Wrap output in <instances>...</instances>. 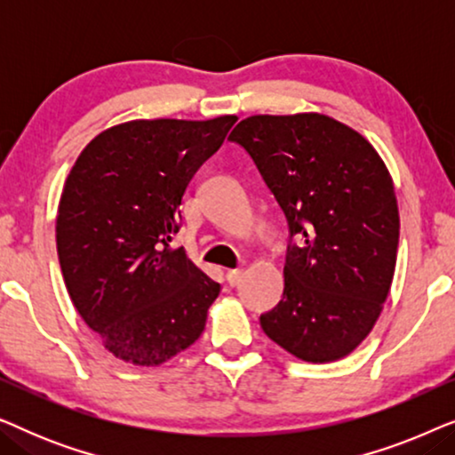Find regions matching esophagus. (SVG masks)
<instances>
[{"instance_id":"1","label":"esophagus","mask_w":455,"mask_h":455,"mask_svg":"<svg viewBox=\"0 0 455 455\" xmlns=\"http://www.w3.org/2000/svg\"><path fill=\"white\" fill-rule=\"evenodd\" d=\"M242 275H244L242 269H232V271L226 273V279H228L229 285H238L242 282Z\"/></svg>"}]
</instances>
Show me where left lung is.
<instances>
[{"label": "left lung", "mask_w": 455, "mask_h": 455, "mask_svg": "<svg viewBox=\"0 0 455 455\" xmlns=\"http://www.w3.org/2000/svg\"><path fill=\"white\" fill-rule=\"evenodd\" d=\"M228 140L251 155L298 238L283 298L260 327L307 363L347 356L375 327L395 271L400 213L387 167L363 134L323 114L251 116Z\"/></svg>", "instance_id": "obj_1"}]
</instances>
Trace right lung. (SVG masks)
<instances>
[{
	"label": "right lung",
	"mask_w": 455,
	"mask_h": 455,
	"mask_svg": "<svg viewBox=\"0 0 455 455\" xmlns=\"http://www.w3.org/2000/svg\"><path fill=\"white\" fill-rule=\"evenodd\" d=\"M235 120L117 124L68 173L55 220L68 294L124 363L159 366L201 338L221 288L170 242L186 186Z\"/></svg>",
	"instance_id": "add662e5"
}]
</instances>
